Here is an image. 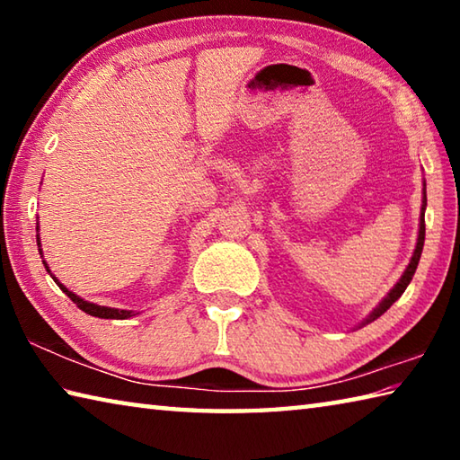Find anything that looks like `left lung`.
I'll use <instances>...</instances> for the list:
<instances>
[{
    "label": "left lung",
    "mask_w": 460,
    "mask_h": 460,
    "mask_svg": "<svg viewBox=\"0 0 460 460\" xmlns=\"http://www.w3.org/2000/svg\"><path fill=\"white\" fill-rule=\"evenodd\" d=\"M424 211H426V182H424V199H422V208H420V229H418V241H416V249H414V255H411V260H410V263H408V268H406V271H403L402 274V278H400V282L395 284L392 290L387 292V296L384 300L379 302V305L371 310L369 313V316L365 318V321L359 324V329L361 326H365V324H369V323H373L376 321V318H379L381 314L385 313V310L394 305L395 300L400 298V296L406 292V288H408V284L411 282V278H414V274H416V268H418V261H420V255H422V247H424V235H426V225H424Z\"/></svg>",
    "instance_id": "obj_1"
}]
</instances>
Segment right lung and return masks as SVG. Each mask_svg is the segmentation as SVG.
<instances>
[{
	"mask_svg": "<svg viewBox=\"0 0 460 460\" xmlns=\"http://www.w3.org/2000/svg\"><path fill=\"white\" fill-rule=\"evenodd\" d=\"M36 231H38V223H36ZM36 241H38V247H40V235H36ZM40 258H42V249H40ZM42 261H44V260H42ZM44 268H46V271H49V274H50L49 263H46V261H44ZM50 276H52L54 282L58 284L60 290L65 292V294L68 296V298H71V300L75 302V305L83 310V313H87V314H91V316H97V318H115V321H126V318H131V316L139 314V313H134V310H121V308L93 305V302H87L84 298H81V296H76L75 292L68 290V288H66L65 284H60L58 279H57V276H54V274H50Z\"/></svg>",
	"mask_w": 460,
	"mask_h": 460,
	"instance_id": "obj_1",
	"label": "right lung"
}]
</instances>
